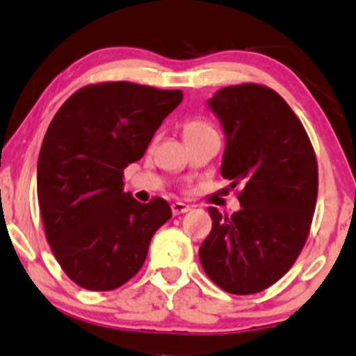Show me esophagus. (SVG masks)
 <instances>
[{
    "label": "esophagus",
    "mask_w": 356,
    "mask_h": 356,
    "mask_svg": "<svg viewBox=\"0 0 356 356\" xmlns=\"http://www.w3.org/2000/svg\"><path fill=\"white\" fill-rule=\"evenodd\" d=\"M172 214L174 216H177V214H184V213H187V211H190V207L188 204H185V203H182V202H176V203H172Z\"/></svg>",
    "instance_id": "obj_1"
}]
</instances>
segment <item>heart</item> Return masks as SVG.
<instances>
[{
	"mask_svg": "<svg viewBox=\"0 0 356 356\" xmlns=\"http://www.w3.org/2000/svg\"><path fill=\"white\" fill-rule=\"evenodd\" d=\"M203 129H211V127H209L207 122L198 121V119H193V121H188L187 124H185L184 134L185 132H193V130H203Z\"/></svg>",
	"mask_w": 356,
	"mask_h": 356,
	"instance_id": "b5f03b06",
	"label": "heart"
}]
</instances>
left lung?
Returning <instances> with one entry per match:
<instances>
[{
    "mask_svg": "<svg viewBox=\"0 0 356 356\" xmlns=\"http://www.w3.org/2000/svg\"><path fill=\"white\" fill-rule=\"evenodd\" d=\"M208 108L226 135L221 176L243 182V190L232 216L208 208L213 227L200 263L226 292L257 293L292 268L307 242L318 197L316 156L300 119L271 88L230 85Z\"/></svg>",
    "mask_w": 356,
    "mask_h": 356,
    "instance_id": "left-lung-1",
    "label": "left lung"
}]
</instances>
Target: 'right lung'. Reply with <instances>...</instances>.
I'll use <instances>...</instances> for the list:
<instances>
[{
    "instance_id": "obj_1",
    "label": "right lung",
    "mask_w": 356,
    "mask_h": 356,
    "mask_svg": "<svg viewBox=\"0 0 356 356\" xmlns=\"http://www.w3.org/2000/svg\"><path fill=\"white\" fill-rule=\"evenodd\" d=\"M182 98L180 90L103 82L77 90L54 114L38 156V204L54 257L80 287L126 284L171 219L166 200L138 203L122 176Z\"/></svg>"
}]
</instances>
